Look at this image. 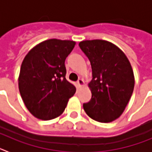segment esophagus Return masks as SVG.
<instances>
[{
    "mask_svg": "<svg viewBox=\"0 0 152 152\" xmlns=\"http://www.w3.org/2000/svg\"><path fill=\"white\" fill-rule=\"evenodd\" d=\"M77 86H78V88H80V87H82V86H84V80H83V79L80 78V79H78V80H77Z\"/></svg>",
    "mask_w": 152,
    "mask_h": 152,
    "instance_id": "1",
    "label": "esophagus"
}]
</instances>
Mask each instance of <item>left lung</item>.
<instances>
[{"mask_svg":"<svg viewBox=\"0 0 152 152\" xmlns=\"http://www.w3.org/2000/svg\"><path fill=\"white\" fill-rule=\"evenodd\" d=\"M91 61L93 78L88 84L91 100L84 103L88 116L110 123L123 114L133 92L135 77L128 58L119 47L102 39L79 42Z\"/></svg>","mask_w":152,"mask_h":152,"instance_id":"1","label":"left lung"}]
</instances>
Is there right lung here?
Returning a JSON list of instances; mask_svg holds the SVG:
<instances>
[{
	"mask_svg": "<svg viewBox=\"0 0 152 152\" xmlns=\"http://www.w3.org/2000/svg\"><path fill=\"white\" fill-rule=\"evenodd\" d=\"M75 44L71 40H45L24 58L18 77L19 91L35 117L50 120L59 116L75 94V87L65 78L64 65Z\"/></svg>",
	"mask_w": 152,
	"mask_h": 152,
	"instance_id": "right-lung-1",
	"label": "right lung"
}]
</instances>
